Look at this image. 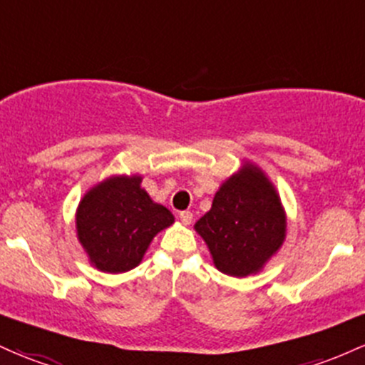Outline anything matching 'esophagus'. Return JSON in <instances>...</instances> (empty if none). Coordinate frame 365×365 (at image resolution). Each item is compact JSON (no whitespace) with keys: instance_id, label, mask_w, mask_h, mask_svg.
<instances>
[{"instance_id":"esophagus-1","label":"esophagus","mask_w":365,"mask_h":365,"mask_svg":"<svg viewBox=\"0 0 365 365\" xmlns=\"http://www.w3.org/2000/svg\"><path fill=\"white\" fill-rule=\"evenodd\" d=\"M180 222H182L183 225H190V222H192L190 211H182V213H180Z\"/></svg>"}]
</instances>
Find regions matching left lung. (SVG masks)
Wrapping results in <instances>:
<instances>
[{
	"label": "left lung",
	"mask_w": 365,
	"mask_h": 365,
	"mask_svg": "<svg viewBox=\"0 0 365 365\" xmlns=\"http://www.w3.org/2000/svg\"><path fill=\"white\" fill-rule=\"evenodd\" d=\"M286 227L277 189L265 171L250 161L220 185L211 210L194 225L215 267L232 277L262 272L286 241Z\"/></svg>",
	"instance_id": "obj_1"
}]
</instances>
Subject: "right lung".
<instances>
[{"label":"right lung","mask_w":365,"mask_h":365,"mask_svg":"<svg viewBox=\"0 0 365 365\" xmlns=\"http://www.w3.org/2000/svg\"><path fill=\"white\" fill-rule=\"evenodd\" d=\"M175 223L163 204L142 189V175H112L83 195L76 235L97 270L123 274L138 267L152 239Z\"/></svg>","instance_id":"obj_1"}]
</instances>
